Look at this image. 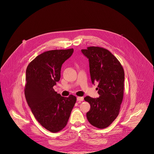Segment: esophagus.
<instances>
[{"mask_svg": "<svg viewBox=\"0 0 154 154\" xmlns=\"http://www.w3.org/2000/svg\"><path fill=\"white\" fill-rule=\"evenodd\" d=\"M77 100L79 102H82V101H83L84 100V98L83 97H77Z\"/></svg>", "mask_w": 154, "mask_h": 154, "instance_id": "34e87169", "label": "esophagus"}]
</instances>
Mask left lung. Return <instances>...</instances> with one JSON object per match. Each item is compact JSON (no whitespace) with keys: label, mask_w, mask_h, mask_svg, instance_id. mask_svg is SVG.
Segmentation results:
<instances>
[{"label":"left lung","mask_w":154,"mask_h":154,"mask_svg":"<svg viewBox=\"0 0 154 154\" xmlns=\"http://www.w3.org/2000/svg\"><path fill=\"white\" fill-rule=\"evenodd\" d=\"M81 51L89 60L91 82H98L96 90L99 94L97 98H84L91 106L86 118L93 126L104 128L119 115L123 99L124 71L118 59L105 49L93 46Z\"/></svg>","instance_id":"8db88e82"}]
</instances>
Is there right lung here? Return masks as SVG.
I'll use <instances>...</instances> for the list:
<instances>
[{
  "instance_id": "add662e5",
  "label": "right lung",
  "mask_w": 154,
  "mask_h": 154,
  "mask_svg": "<svg viewBox=\"0 0 154 154\" xmlns=\"http://www.w3.org/2000/svg\"><path fill=\"white\" fill-rule=\"evenodd\" d=\"M73 49L44 52L31 61L26 69V99L39 123L53 133L66 125L76 97H63L53 87L61 77V66L71 57Z\"/></svg>"
}]
</instances>
